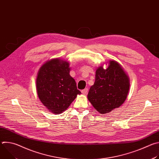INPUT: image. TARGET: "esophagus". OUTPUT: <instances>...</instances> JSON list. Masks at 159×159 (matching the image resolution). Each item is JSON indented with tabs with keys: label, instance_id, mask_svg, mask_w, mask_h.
I'll return each instance as SVG.
<instances>
[{
	"label": "esophagus",
	"instance_id": "obj_1",
	"mask_svg": "<svg viewBox=\"0 0 159 159\" xmlns=\"http://www.w3.org/2000/svg\"><path fill=\"white\" fill-rule=\"evenodd\" d=\"M88 89L87 88H85V89H83V90H81V92H82V94H87V93H88Z\"/></svg>",
	"mask_w": 159,
	"mask_h": 159
}]
</instances>
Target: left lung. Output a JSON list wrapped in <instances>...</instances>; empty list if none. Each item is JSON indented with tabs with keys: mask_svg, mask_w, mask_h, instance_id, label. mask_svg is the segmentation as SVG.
<instances>
[{
	"mask_svg": "<svg viewBox=\"0 0 159 159\" xmlns=\"http://www.w3.org/2000/svg\"><path fill=\"white\" fill-rule=\"evenodd\" d=\"M129 88V79L121 65L109 61L106 69L100 66L96 72V79L87 95L90 102L100 114L110 112L126 100Z\"/></svg>",
	"mask_w": 159,
	"mask_h": 159,
	"instance_id": "obj_1",
	"label": "left lung"
}]
</instances>
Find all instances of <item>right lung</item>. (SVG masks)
<instances>
[{
  "mask_svg": "<svg viewBox=\"0 0 159 159\" xmlns=\"http://www.w3.org/2000/svg\"><path fill=\"white\" fill-rule=\"evenodd\" d=\"M70 70L69 63L57 58L44 63L38 73V96L43 105L55 114L63 112L81 93L69 74Z\"/></svg>",
  "mask_w": 159,
  "mask_h": 159,
  "instance_id": "obj_1",
  "label": "right lung"
}]
</instances>
